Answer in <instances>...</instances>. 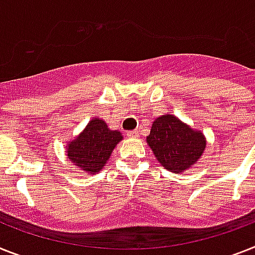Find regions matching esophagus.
<instances>
[{
  "label": "esophagus",
  "mask_w": 255,
  "mask_h": 255,
  "mask_svg": "<svg viewBox=\"0 0 255 255\" xmlns=\"http://www.w3.org/2000/svg\"><path fill=\"white\" fill-rule=\"evenodd\" d=\"M128 135L131 136V138H138V135H139V131H138V130H131V131L128 132Z\"/></svg>",
  "instance_id": "obj_1"
}]
</instances>
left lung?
Masks as SVG:
<instances>
[{
	"mask_svg": "<svg viewBox=\"0 0 255 255\" xmlns=\"http://www.w3.org/2000/svg\"><path fill=\"white\" fill-rule=\"evenodd\" d=\"M147 144L161 167L173 173L190 169L206 150V136L178 117L167 113L157 117L151 126Z\"/></svg>",
	"mask_w": 255,
	"mask_h": 255,
	"instance_id": "8db88e82",
	"label": "left lung"
}]
</instances>
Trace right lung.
Returning a JSON list of instances; mask_svg holds the SVG:
<instances>
[{
	"instance_id": "right-lung-1",
	"label": "right lung",
	"mask_w": 255,
	"mask_h": 255,
	"mask_svg": "<svg viewBox=\"0 0 255 255\" xmlns=\"http://www.w3.org/2000/svg\"><path fill=\"white\" fill-rule=\"evenodd\" d=\"M123 139V132L109 129L104 120L92 119L83 131L67 142L66 156L86 173H99Z\"/></svg>"
}]
</instances>
